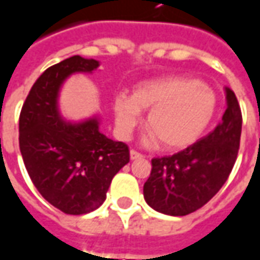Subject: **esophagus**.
<instances>
[{"label": "esophagus", "mask_w": 260, "mask_h": 260, "mask_svg": "<svg viewBox=\"0 0 260 260\" xmlns=\"http://www.w3.org/2000/svg\"><path fill=\"white\" fill-rule=\"evenodd\" d=\"M129 157L131 160H138V158H142L143 156H142L141 153H138L136 150H131L129 152Z\"/></svg>", "instance_id": "1"}]
</instances>
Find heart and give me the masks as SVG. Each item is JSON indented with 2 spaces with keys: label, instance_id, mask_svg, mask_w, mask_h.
<instances>
[{
  "label": "heart",
  "instance_id": "b5f03b06",
  "mask_svg": "<svg viewBox=\"0 0 260 260\" xmlns=\"http://www.w3.org/2000/svg\"><path fill=\"white\" fill-rule=\"evenodd\" d=\"M147 109V141L158 142L161 149L174 152L191 146L203 136L214 119L217 99L209 86L195 78L167 76L142 82L131 96L114 97L113 111L119 135H129L141 119V111Z\"/></svg>",
  "mask_w": 260,
  "mask_h": 260
}]
</instances>
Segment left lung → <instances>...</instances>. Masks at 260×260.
I'll return each mask as SVG.
<instances>
[{
    "instance_id": "obj_1",
    "label": "left lung",
    "mask_w": 260,
    "mask_h": 260,
    "mask_svg": "<svg viewBox=\"0 0 260 260\" xmlns=\"http://www.w3.org/2000/svg\"><path fill=\"white\" fill-rule=\"evenodd\" d=\"M225 100L221 122L209 135L182 152L152 160L143 196L154 210L186 216L206 205L227 181L238 154L242 115L230 87Z\"/></svg>"
}]
</instances>
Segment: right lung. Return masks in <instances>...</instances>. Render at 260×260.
<instances>
[{
  "label": "right lung",
  "mask_w": 260,
  "mask_h": 260,
  "mask_svg": "<svg viewBox=\"0 0 260 260\" xmlns=\"http://www.w3.org/2000/svg\"><path fill=\"white\" fill-rule=\"evenodd\" d=\"M100 62L74 55L46 69L31 86L19 117V147L40 195L67 214H85L106 201L114 175L129 161L122 142L100 131V118L67 121L59 91L71 75L93 74Z\"/></svg>",
  "instance_id": "add662e5"
}]
</instances>
